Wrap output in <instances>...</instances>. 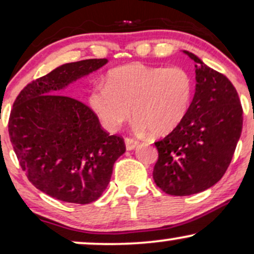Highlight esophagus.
Instances as JSON below:
<instances>
[{"label": "esophagus", "mask_w": 254, "mask_h": 254, "mask_svg": "<svg viewBox=\"0 0 254 254\" xmlns=\"http://www.w3.org/2000/svg\"><path fill=\"white\" fill-rule=\"evenodd\" d=\"M125 143H126L127 151H132V149H134L137 145H139V142H137L135 139H132V137H126V139H125Z\"/></svg>", "instance_id": "34e87169"}]
</instances>
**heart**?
Masks as SVG:
<instances>
[{"label": "heart", "instance_id": "1", "mask_svg": "<svg viewBox=\"0 0 254 254\" xmlns=\"http://www.w3.org/2000/svg\"><path fill=\"white\" fill-rule=\"evenodd\" d=\"M192 95V76L184 68L129 64L109 70L106 83L90 89L88 101L111 132L128 120L132 109L137 132L162 136L181 124Z\"/></svg>", "mask_w": 254, "mask_h": 254}]
</instances>
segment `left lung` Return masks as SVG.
<instances>
[{"label":"left lung","instance_id":"obj_1","mask_svg":"<svg viewBox=\"0 0 254 254\" xmlns=\"http://www.w3.org/2000/svg\"><path fill=\"white\" fill-rule=\"evenodd\" d=\"M195 93L186 117L154 142L159 158L153 171L156 186L171 195L200 193L226 172L243 129V108L231 81L193 53Z\"/></svg>","mask_w":254,"mask_h":254}]
</instances>
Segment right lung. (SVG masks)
Wrapping results in <instances>:
<instances>
[{"instance_id":"add662e5","label":"right lung","mask_w":254,"mask_h":254,"mask_svg":"<svg viewBox=\"0 0 254 254\" xmlns=\"http://www.w3.org/2000/svg\"><path fill=\"white\" fill-rule=\"evenodd\" d=\"M107 62L62 64L27 84L12 106L8 130L15 154L28 180L52 198L82 205L98 200L126 152L124 139L105 132L88 106L60 94Z\"/></svg>"}]
</instances>
